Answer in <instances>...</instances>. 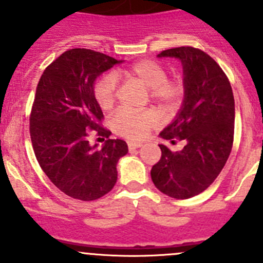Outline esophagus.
<instances>
[{
	"instance_id": "34e87169",
	"label": "esophagus",
	"mask_w": 263,
	"mask_h": 263,
	"mask_svg": "<svg viewBox=\"0 0 263 263\" xmlns=\"http://www.w3.org/2000/svg\"><path fill=\"white\" fill-rule=\"evenodd\" d=\"M142 144L141 142H134V141H129L128 142V148L129 150H136V148L141 147Z\"/></svg>"
}]
</instances>
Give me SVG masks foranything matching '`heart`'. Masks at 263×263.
<instances>
[{
  "label": "heart",
  "instance_id": "b5f03b06",
  "mask_svg": "<svg viewBox=\"0 0 263 263\" xmlns=\"http://www.w3.org/2000/svg\"><path fill=\"white\" fill-rule=\"evenodd\" d=\"M127 76L139 81L147 89L154 100L164 107H173L183 94V85L179 80L166 79V71L155 61H140L127 70ZM94 95L103 109H109L116 102L117 79L113 73H107L97 81ZM160 117L155 110L135 113L128 109H119L113 116L112 127L117 134L132 140H141L148 132L159 126Z\"/></svg>",
  "mask_w": 263,
  "mask_h": 263
}]
</instances>
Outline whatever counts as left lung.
I'll list each match as a JSON object with an SVG mask.
<instances>
[{
	"instance_id": "obj_1",
	"label": "left lung",
	"mask_w": 263,
	"mask_h": 263,
	"mask_svg": "<svg viewBox=\"0 0 263 263\" xmlns=\"http://www.w3.org/2000/svg\"><path fill=\"white\" fill-rule=\"evenodd\" d=\"M158 57L181 61L184 87L181 109L159 136L171 142L178 137L185 146L172 153L159 145L161 158L151 169V179L164 195L185 200L203 192L229 158L234 139V97L224 71L201 49L178 47L163 50Z\"/></svg>"
}]
</instances>
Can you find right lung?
Here are the masks:
<instances>
[{
    "label": "right lung",
    "instance_id": "obj_1",
    "mask_svg": "<svg viewBox=\"0 0 263 263\" xmlns=\"http://www.w3.org/2000/svg\"><path fill=\"white\" fill-rule=\"evenodd\" d=\"M90 49L66 50L44 70L30 115V137L39 165L50 182L70 197L94 201L117 182V163L128 153L123 140L91 147L88 132L109 138L100 126L103 112L94 95L95 80L117 63Z\"/></svg>",
    "mask_w": 263,
    "mask_h": 263
}]
</instances>
